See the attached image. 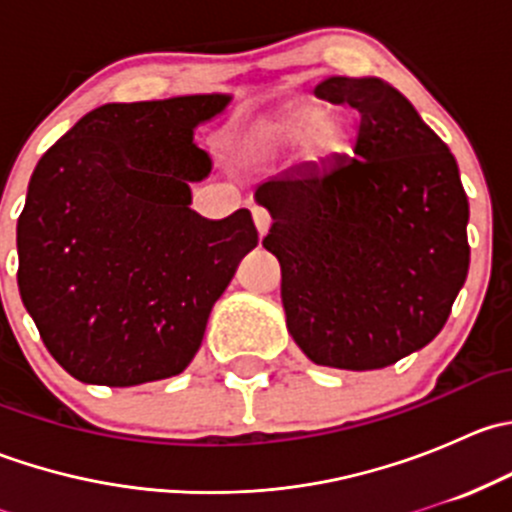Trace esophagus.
<instances>
[{"label": "esophagus", "instance_id": "obj_1", "mask_svg": "<svg viewBox=\"0 0 512 512\" xmlns=\"http://www.w3.org/2000/svg\"><path fill=\"white\" fill-rule=\"evenodd\" d=\"M252 220H255L257 232H260V235H265V232L270 230V225H272L270 213H267L265 208H252Z\"/></svg>", "mask_w": 512, "mask_h": 512}]
</instances>
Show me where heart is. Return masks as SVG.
Listing matches in <instances>:
<instances>
[{"label":"heart","mask_w":512,"mask_h":512,"mask_svg":"<svg viewBox=\"0 0 512 512\" xmlns=\"http://www.w3.org/2000/svg\"><path fill=\"white\" fill-rule=\"evenodd\" d=\"M304 141V156L314 163L329 160L342 151L344 131L337 118H324V108L314 101L289 106L280 116L270 118L257 128L252 138V153L270 158L285 153Z\"/></svg>","instance_id":"obj_1"}]
</instances>
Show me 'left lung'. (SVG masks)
Here are the masks:
<instances>
[{
  "label": "left lung",
  "mask_w": 512,
  "mask_h": 512,
  "mask_svg": "<svg viewBox=\"0 0 512 512\" xmlns=\"http://www.w3.org/2000/svg\"><path fill=\"white\" fill-rule=\"evenodd\" d=\"M314 94L359 111L354 156L262 183V245L280 260L297 347L314 364L384 369L441 332L466 282V190L453 153L394 86L332 76Z\"/></svg>",
  "instance_id": "8db88e82"
}]
</instances>
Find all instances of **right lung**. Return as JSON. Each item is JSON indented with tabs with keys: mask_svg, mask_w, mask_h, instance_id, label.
<instances>
[{
	"mask_svg": "<svg viewBox=\"0 0 512 512\" xmlns=\"http://www.w3.org/2000/svg\"><path fill=\"white\" fill-rule=\"evenodd\" d=\"M225 94L106 103L36 163L17 223L19 294L49 354L84 384L180 374L210 309L257 247L250 210H190L210 173L193 128Z\"/></svg>",
	"mask_w": 512,
	"mask_h": 512,
	"instance_id": "obj_1",
	"label": "right lung"
}]
</instances>
